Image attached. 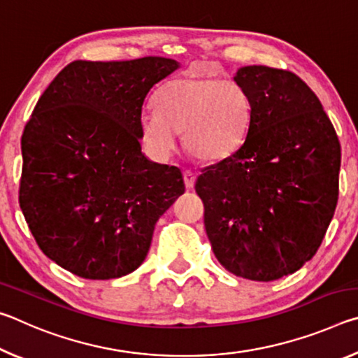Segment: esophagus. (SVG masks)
Instances as JSON below:
<instances>
[{
    "instance_id": "34e87169",
    "label": "esophagus",
    "mask_w": 358,
    "mask_h": 358,
    "mask_svg": "<svg viewBox=\"0 0 358 358\" xmlns=\"http://www.w3.org/2000/svg\"><path fill=\"white\" fill-rule=\"evenodd\" d=\"M183 180H185V185H186L187 189H192L194 183H196V173L187 169V171L183 172Z\"/></svg>"
}]
</instances>
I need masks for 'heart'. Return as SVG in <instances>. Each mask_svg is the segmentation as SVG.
I'll return each mask as SVG.
<instances>
[{"label": "heart", "mask_w": 358, "mask_h": 358, "mask_svg": "<svg viewBox=\"0 0 358 358\" xmlns=\"http://www.w3.org/2000/svg\"><path fill=\"white\" fill-rule=\"evenodd\" d=\"M155 112L143 113L138 131L145 145L159 156L177 145L183 132L187 153L202 162L232 156L250 132L254 104L234 80L186 72L166 82L155 98Z\"/></svg>", "instance_id": "heart-1"}]
</instances>
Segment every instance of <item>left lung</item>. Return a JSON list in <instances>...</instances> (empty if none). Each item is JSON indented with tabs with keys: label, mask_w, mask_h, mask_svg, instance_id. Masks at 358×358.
I'll list each match as a JSON object with an SVG mask.
<instances>
[{
	"label": "left lung",
	"mask_w": 358,
	"mask_h": 358,
	"mask_svg": "<svg viewBox=\"0 0 358 358\" xmlns=\"http://www.w3.org/2000/svg\"><path fill=\"white\" fill-rule=\"evenodd\" d=\"M234 80L254 117L241 147L196 181L216 259L230 273L275 281L317 252L338 202L341 147L313 90L294 72L245 66Z\"/></svg>",
	"instance_id": "left-lung-1"
}]
</instances>
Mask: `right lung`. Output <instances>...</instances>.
<instances>
[{"instance_id":"right-lung-1","label":"right lung","mask_w":358,"mask_h":358,"mask_svg":"<svg viewBox=\"0 0 358 358\" xmlns=\"http://www.w3.org/2000/svg\"><path fill=\"white\" fill-rule=\"evenodd\" d=\"M171 58L72 62L22 136L19 202L48 259L85 280L141 266L159 217L185 192L181 171L142 153L138 120Z\"/></svg>"}]
</instances>
